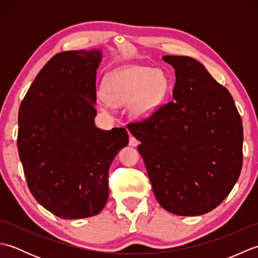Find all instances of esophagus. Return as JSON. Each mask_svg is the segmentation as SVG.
Here are the masks:
<instances>
[{
	"mask_svg": "<svg viewBox=\"0 0 258 258\" xmlns=\"http://www.w3.org/2000/svg\"><path fill=\"white\" fill-rule=\"evenodd\" d=\"M128 144L131 145V146H138L139 145V141L136 140L133 135H130V141H128Z\"/></svg>",
	"mask_w": 258,
	"mask_h": 258,
	"instance_id": "34e87169",
	"label": "esophagus"
}]
</instances>
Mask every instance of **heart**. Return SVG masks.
<instances>
[{
	"instance_id": "1",
	"label": "heart",
	"mask_w": 258,
	"mask_h": 258,
	"mask_svg": "<svg viewBox=\"0 0 258 258\" xmlns=\"http://www.w3.org/2000/svg\"><path fill=\"white\" fill-rule=\"evenodd\" d=\"M168 90V79L162 70L142 65H127L109 73L105 90L97 89L96 102L103 109L130 104L139 117L149 116L160 106Z\"/></svg>"
}]
</instances>
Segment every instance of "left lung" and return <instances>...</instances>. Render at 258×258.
Instances as JSON below:
<instances>
[{"label": "left lung", "mask_w": 258, "mask_h": 258, "mask_svg": "<svg viewBox=\"0 0 258 258\" xmlns=\"http://www.w3.org/2000/svg\"><path fill=\"white\" fill-rule=\"evenodd\" d=\"M174 101L128 124L160 205L199 216L226 199L243 165V125L231 93L189 56L165 55Z\"/></svg>", "instance_id": "1"}]
</instances>
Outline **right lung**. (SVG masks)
<instances>
[{"label": "right lung", "mask_w": 258, "mask_h": 258, "mask_svg": "<svg viewBox=\"0 0 258 258\" xmlns=\"http://www.w3.org/2000/svg\"><path fill=\"white\" fill-rule=\"evenodd\" d=\"M100 50L68 51L48 61L19 109L18 150L27 186L65 220L97 215L108 199V168L128 144L123 127L95 126Z\"/></svg>", "instance_id": "right-lung-1"}]
</instances>
